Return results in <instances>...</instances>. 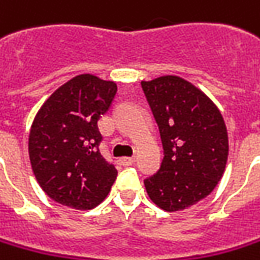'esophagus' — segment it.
Masks as SVG:
<instances>
[{"mask_svg":"<svg viewBox=\"0 0 260 260\" xmlns=\"http://www.w3.org/2000/svg\"><path fill=\"white\" fill-rule=\"evenodd\" d=\"M119 164H121L122 167H131V165L135 164V158H134V156H123V158L119 159Z\"/></svg>","mask_w":260,"mask_h":260,"instance_id":"esophagus-1","label":"esophagus"}]
</instances>
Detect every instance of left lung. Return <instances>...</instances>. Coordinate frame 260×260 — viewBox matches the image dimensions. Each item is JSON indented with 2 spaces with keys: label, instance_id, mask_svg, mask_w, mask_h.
Wrapping results in <instances>:
<instances>
[{
  "label": "left lung",
  "instance_id": "8db88e82",
  "mask_svg": "<svg viewBox=\"0 0 260 260\" xmlns=\"http://www.w3.org/2000/svg\"><path fill=\"white\" fill-rule=\"evenodd\" d=\"M141 85L165 153L145 188L160 209H186L208 197L223 176L229 153L223 116L206 93L181 77L165 75Z\"/></svg>",
  "mask_w": 260,
  "mask_h": 260
}]
</instances>
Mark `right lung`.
I'll use <instances>...</instances> for the list:
<instances>
[{
  "label": "right lung",
  "instance_id": "obj_1",
  "mask_svg": "<svg viewBox=\"0 0 260 260\" xmlns=\"http://www.w3.org/2000/svg\"><path fill=\"white\" fill-rule=\"evenodd\" d=\"M116 93L114 81L77 75L44 102L29 131L32 172L52 201L79 211L107 198L118 171L100 152L98 119Z\"/></svg>",
  "mask_w": 260,
  "mask_h": 260
}]
</instances>
